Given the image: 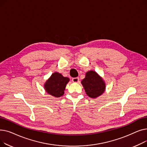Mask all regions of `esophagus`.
Wrapping results in <instances>:
<instances>
[{"mask_svg":"<svg viewBox=\"0 0 147 147\" xmlns=\"http://www.w3.org/2000/svg\"><path fill=\"white\" fill-rule=\"evenodd\" d=\"M79 81V78H75L72 79V82L74 83H78Z\"/></svg>","mask_w":147,"mask_h":147,"instance_id":"esophagus-1","label":"esophagus"}]
</instances>
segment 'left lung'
<instances>
[{
  "label": "left lung",
  "mask_w": 147,
  "mask_h": 147,
  "mask_svg": "<svg viewBox=\"0 0 147 147\" xmlns=\"http://www.w3.org/2000/svg\"><path fill=\"white\" fill-rule=\"evenodd\" d=\"M85 75L81 83L86 95L91 98H96L102 95L105 90L106 84L102 77L94 70L86 72Z\"/></svg>",
  "instance_id": "8db88e82"
}]
</instances>
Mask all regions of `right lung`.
Masks as SVG:
<instances>
[{
  "label": "right lung",
  "instance_id": "1",
  "mask_svg": "<svg viewBox=\"0 0 147 147\" xmlns=\"http://www.w3.org/2000/svg\"><path fill=\"white\" fill-rule=\"evenodd\" d=\"M69 81L68 78L64 77L61 73L55 72L45 83L44 89L49 95L58 98L64 95L66 85Z\"/></svg>",
  "mask_w": 147,
  "mask_h": 147
}]
</instances>
